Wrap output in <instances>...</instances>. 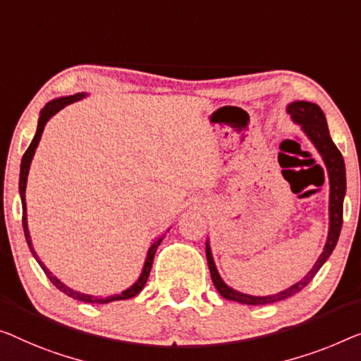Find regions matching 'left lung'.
I'll return each instance as SVG.
<instances>
[{
	"label": "left lung",
	"mask_w": 361,
	"mask_h": 361,
	"mask_svg": "<svg viewBox=\"0 0 361 361\" xmlns=\"http://www.w3.org/2000/svg\"><path fill=\"white\" fill-rule=\"evenodd\" d=\"M287 113L292 116L295 123L301 125V129L306 136L310 137V141L314 144V147L318 149L321 154L322 160H324L327 173H329V233H327V241L324 246V251L321 252V256L316 261L313 269L306 274V276L301 279L300 282L293 283L292 287L283 290V292H279L276 295H267V297H252V295L241 293L238 290L228 287L227 283L222 281V277L219 276L217 267H215L211 246H209V241L206 243V256H207V264L209 271H211L212 282L217 288V292L222 295L224 298L238 301V303L243 305H269L276 303V301L285 300L292 295L298 293L300 290H303L306 285H308L313 277L318 274L322 264L327 261V257L332 255L334 251L338 235H341L342 228V214H343V196H345V164H343V157L341 150L336 147V144L332 142L329 128H327V121L322 110L316 104H311V102L305 100H297L292 102L287 106Z\"/></svg>",
	"instance_id": "1"
}]
</instances>
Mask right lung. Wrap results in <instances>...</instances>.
Returning a JSON list of instances; mask_svg holds the SVG:
<instances>
[{"label": "right lung", "instance_id": "add662e5", "mask_svg": "<svg viewBox=\"0 0 361 361\" xmlns=\"http://www.w3.org/2000/svg\"><path fill=\"white\" fill-rule=\"evenodd\" d=\"M85 94L79 92V94H74V95H69V97H60V99H55L51 102H48L45 105V109L40 111V118H39V125H37V133L34 139H32L30 146L27 147L24 157H23V162H20V176H19V192H20V201H23V227H24V235H25V240H27V245H29V250L34 257L39 262L40 267L43 269V272L47 274V277L50 279V282L55 285V287L60 290V292L66 293L68 297H71L74 300H79V301H84V303H110V301H116V300H128V298H133L136 297V295L141 292L144 288V285H146L147 279H149V274H150V267H152V262H154V256H155V251H157L159 245L162 243L164 236H159L157 240L154 241L152 246H150L149 251H147V257H146V262H144V267H142V274L141 277L137 279L136 282H134L131 287L126 288L125 292H121L120 295H111V297H105V298H100V297H92V295H85V293H80L76 292V290L69 288L68 285H64L61 281H58V279L53 276V274L48 271L45 267V264L39 259V256H37V252L34 250V246H32V240H30V233H29V227H27V207H25V186H27V175H29V169H30V162H32V157H34L35 154V149L39 146V141L42 137V133H43V128H45L47 121L50 120V118L55 115V113L60 111L64 106L73 104V102H78L80 99H84Z\"/></svg>", "mask_w": 361, "mask_h": 361}]
</instances>
